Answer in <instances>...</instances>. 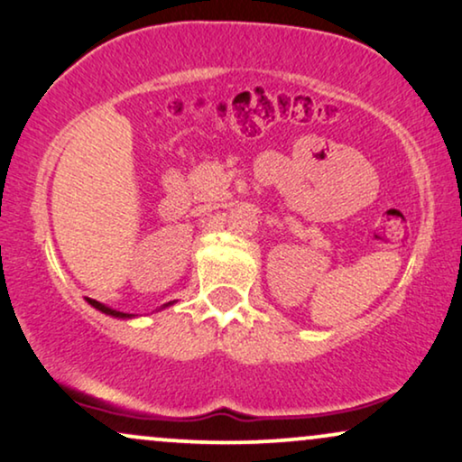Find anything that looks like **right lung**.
I'll list each match as a JSON object with an SVG mask.
<instances>
[{
	"label": "right lung",
	"mask_w": 462,
	"mask_h": 462,
	"mask_svg": "<svg viewBox=\"0 0 462 462\" xmlns=\"http://www.w3.org/2000/svg\"><path fill=\"white\" fill-rule=\"evenodd\" d=\"M87 302H89V305H91L93 309H97V311L110 315V318H119V319H132V318H136V315H134V313L116 311V309H110V307L102 305V302H97V300H93V299H87ZM171 305H172V302H166V305H163L162 309H166V307H171Z\"/></svg>",
	"instance_id": "right-lung-1"
}]
</instances>
